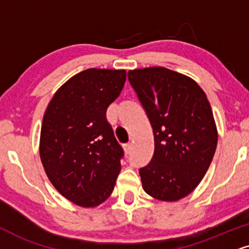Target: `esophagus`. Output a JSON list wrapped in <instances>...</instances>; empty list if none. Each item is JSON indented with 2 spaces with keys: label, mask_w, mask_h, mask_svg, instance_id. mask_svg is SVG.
Returning <instances> with one entry per match:
<instances>
[{
  "label": "esophagus",
  "mask_w": 249,
  "mask_h": 249,
  "mask_svg": "<svg viewBox=\"0 0 249 249\" xmlns=\"http://www.w3.org/2000/svg\"><path fill=\"white\" fill-rule=\"evenodd\" d=\"M124 149L125 153H130V152H131V149H133V144H131V143H127V144H124Z\"/></svg>",
  "instance_id": "esophagus-1"
}]
</instances>
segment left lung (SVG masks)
Masks as SVG:
<instances>
[{
	"instance_id": "1",
	"label": "left lung",
	"mask_w": 249,
	"mask_h": 249,
	"mask_svg": "<svg viewBox=\"0 0 249 249\" xmlns=\"http://www.w3.org/2000/svg\"><path fill=\"white\" fill-rule=\"evenodd\" d=\"M128 79L155 139L151 160L140 168L143 189L160 201H178L197 187L213 158V109L197 83L173 70H130Z\"/></svg>"
}]
</instances>
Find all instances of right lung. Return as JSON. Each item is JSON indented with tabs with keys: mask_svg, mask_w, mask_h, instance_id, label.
I'll list each match as a JSON object with an SVG mask.
<instances>
[{
	"mask_svg": "<svg viewBox=\"0 0 249 249\" xmlns=\"http://www.w3.org/2000/svg\"><path fill=\"white\" fill-rule=\"evenodd\" d=\"M124 70L87 69L64 83L48 104L40 135V158L64 197L97 207L114 189L124 151L106 110L125 83Z\"/></svg>",
	"mask_w": 249,
	"mask_h": 249,
	"instance_id": "1",
	"label": "right lung"
}]
</instances>
